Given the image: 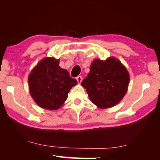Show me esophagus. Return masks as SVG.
Returning <instances> with one entry per match:
<instances>
[{
	"label": "esophagus",
	"instance_id": "obj_1",
	"mask_svg": "<svg viewBox=\"0 0 160 160\" xmlns=\"http://www.w3.org/2000/svg\"><path fill=\"white\" fill-rule=\"evenodd\" d=\"M76 80H77L78 83L80 84L81 82H82V76H78L76 78Z\"/></svg>",
	"mask_w": 160,
	"mask_h": 160
}]
</instances>
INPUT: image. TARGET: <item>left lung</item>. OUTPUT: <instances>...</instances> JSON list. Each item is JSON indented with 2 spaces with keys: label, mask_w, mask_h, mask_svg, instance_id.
I'll use <instances>...</instances> for the list:
<instances>
[{
  "label": "left lung",
  "mask_w": 160,
  "mask_h": 160,
  "mask_svg": "<svg viewBox=\"0 0 160 160\" xmlns=\"http://www.w3.org/2000/svg\"><path fill=\"white\" fill-rule=\"evenodd\" d=\"M129 82L127 68L116 58L110 57L105 60H93L90 72L81 84L95 105L100 108H108L122 100Z\"/></svg>",
  "instance_id": "obj_1"
}]
</instances>
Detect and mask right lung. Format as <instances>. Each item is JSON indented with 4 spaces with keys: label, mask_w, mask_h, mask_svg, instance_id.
Wrapping results in <instances>:
<instances>
[{
    "label": "right lung",
    "mask_w": 160,
    "mask_h": 160,
    "mask_svg": "<svg viewBox=\"0 0 160 160\" xmlns=\"http://www.w3.org/2000/svg\"><path fill=\"white\" fill-rule=\"evenodd\" d=\"M76 80L59 66V59L44 58L28 77L29 93L35 102L44 109L57 110L62 106Z\"/></svg>",
    "instance_id": "add662e5"
}]
</instances>
